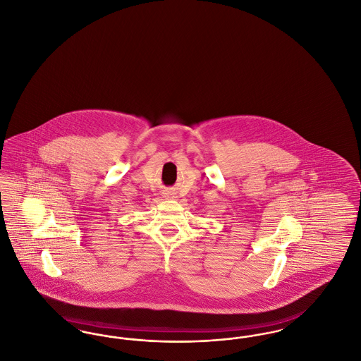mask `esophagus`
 Wrapping results in <instances>:
<instances>
[{"label": "esophagus", "mask_w": 361, "mask_h": 361, "mask_svg": "<svg viewBox=\"0 0 361 361\" xmlns=\"http://www.w3.org/2000/svg\"><path fill=\"white\" fill-rule=\"evenodd\" d=\"M165 197H166V199H174L176 196H174V193H171V192H168V193H165Z\"/></svg>", "instance_id": "obj_1"}]
</instances>
